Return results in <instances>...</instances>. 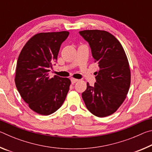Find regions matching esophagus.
I'll use <instances>...</instances> for the list:
<instances>
[{"label":"esophagus","mask_w":152,"mask_h":152,"mask_svg":"<svg viewBox=\"0 0 152 152\" xmlns=\"http://www.w3.org/2000/svg\"><path fill=\"white\" fill-rule=\"evenodd\" d=\"M78 79H76V78H71V82H72V84H74V83H76V82H78Z\"/></svg>","instance_id":"34e87169"}]
</instances>
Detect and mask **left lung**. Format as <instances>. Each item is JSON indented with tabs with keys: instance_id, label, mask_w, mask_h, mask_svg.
I'll return each instance as SVG.
<instances>
[{
	"instance_id": "left-lung-1",
	"label": "left lung",
	"mask_w": 152,
	"mask_h": 152,
	"mask_svg": "<svg viewBox=\"0 0 152 152\" xmlns=\"http://www.w3.org/2000/svg\"><path fill=\"white\" fill-rule=\"evenodd\" d=\"M88 42L99 72L93 86L87 83L82 96L92 114L104 117L114 113L125 101L131 84V71L123 46L106 31L84 30L79 32Z\"/></svg>"
}]
</instances>
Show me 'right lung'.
<instances>
[{"mask_svg": "<svg viewBox=\"0 0 152 152\" xmlns=\"http://www.w3.org/2000/svg\"><path fill=\"white\" fill-rule=\"evenodd\" d=\"M68 35V31L35 34L18 58L15 85L30 109L39 115H51L60 109L69 91L70 79L49 75L61 44Z\"/></svg>", "mask_w": 152, "mask_h": 152, "instance_id": "add662e5", "label": "right lung"}]
</instances>
